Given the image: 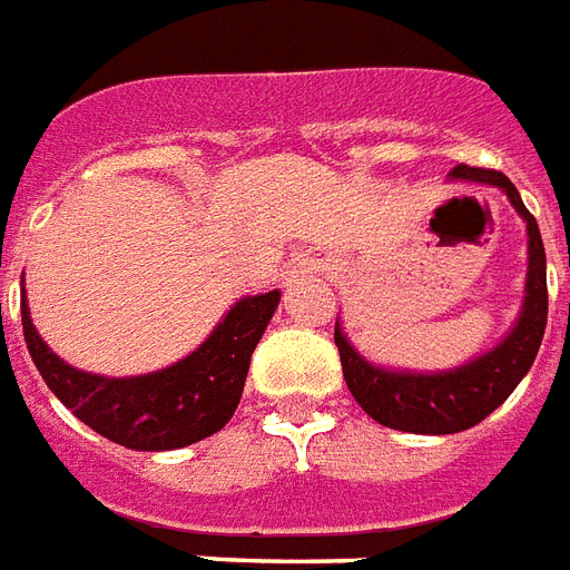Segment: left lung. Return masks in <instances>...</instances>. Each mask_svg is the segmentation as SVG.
<instances>
[{
    "label": "left lung",
    "mask_w": 570,
    "mask_h": 570,
    "mask_svg": "<svg viewBox=\"0 0 570 570\" xmlns=\"http://www.w3.org/2000/svg\"><path fill=\"white\" fill-rule=\"evenodd\" d=\"M451 181H475L499 188L527 224V286L514 325L488 353L469 358L449 371H397L367 362L353 341L334 323V343L341 353L343 380L373 421L403 433L445 436L475 428L511 397V391L535 362L547 328V256L535 217L529 215L517 188L497 169L460 167L451 169Z\"/></svg>",
    "instance_id": "obj_1"
}]
</instances>
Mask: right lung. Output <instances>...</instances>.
<instances>
[{
    "label": "right lung",
    "mask_w": 570,
    "mask_h": 570,
    "mask_svg": "<svg viewBox=\"0 0 570 570\" xmlns=\"http://www.w3.org/2000/svg\"><path fill=\"white\" fill-rule=\"evenodd\" d=\"M277 302V289L238 298L194 353L140 376H104L59 358L35 328L26 286L20 316L35 367L82 424L125 449L173 451L206 440L233 419Z\"/></svg>",
    "instance_id": "add662e5"
}]
</instances>
